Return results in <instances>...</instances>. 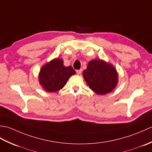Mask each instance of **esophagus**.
<instances>
[{
	"instance_id": "1",
	"label": "esophagus",
	"mask_w": 152,
	"mask_h": 152,
	"mask_svg": "<svg viewBox=\"0 0 152 152\" xmlns=\"http://www.w3.org/2000/svg\"><path fill=\"white\" fill-rule=\"evenodd\" d=\"M82 70L80 69V70H76V73H77V74H78V75H80V74H81V73H82Z\"/></svg>"
}]
</instances>
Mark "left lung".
I'll list each match as a JSON object with an SVG mask.
<instances>
[{"instance_id":"1","label":"left lung","mask_w":152,"mask_h":152,"mask_svg":"<svg viewBox=\"0 0 152 152\" xmlns=\"http://www.w3.org/2000/svg\"><path fill=\"white\" fill-rule=\"evenodd\" d=\"M83 76L89 88L99 95L112 91L118 82V72L111 64L103 60L90 61Z\"/></svg>"}]
</instances>
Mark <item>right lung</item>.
Wrapping results in <instances>:
<instances>
[{"instance_id": "add662e5", "label": "right lung", "mask_w": 152, "mask_h": 152, "mask_svg": "<svg viewBox=\"0 0 152 152\" xmlns=\"http://www.w3.org/2000/svg\"><path fill=\"white\" fill-rule=\"evenodd\" d=\"M75 74L72 66H64L63 61L56 58L41 68L38 80L46 91L56 92L62 89L70 77Z\"/></svg>"}]
</instances>
